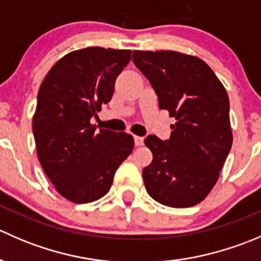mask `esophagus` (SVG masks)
<instances>
[{"instance_id":"esophagus-1","label":"esophagus","mask_w":261,"mask_h":261,"mask_svg":"<svg viewBox=\"0 0 261 261\" xmlns=\"http://www.w3.org/2000/svg\"><path fill=\"white\" fill-rule=\"evenodd\" d=\"M134 140H135L136 146H141L144 144V138H141V136H134Z\"/></svg>"}]
</instances>
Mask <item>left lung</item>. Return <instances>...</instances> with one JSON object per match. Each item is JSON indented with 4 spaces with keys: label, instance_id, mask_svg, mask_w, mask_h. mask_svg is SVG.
Wrapping results in <instances>:
<instances>
[{
    "label": "left lung",
    "instance_id": "8db88e82",
    "mask_svg": "<svg viewBox=\"0 0 261 261\" xmlns=\"http://www.w3.org/2000/svg\"><path fill=\"white\" fill-rule=\"evenodd\" d=\"M133 62L149 80L159 107L175 118L163 141L149 135L152 162L145 188L165 206L186 208L207 197L232 145L227 92L206 62L173 50H134Z\"/></svg>",
    "mask_w": 261,
    "mask_h": 261
}]
</instances>
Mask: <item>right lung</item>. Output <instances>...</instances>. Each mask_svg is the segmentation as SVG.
I'll return each mask as SVG.
<instances>
[{
  "label": "right lung",
  "mask_w": 261,
  "mask_h": 261,
  "mask_svg": "<svg viewBox=\"0 0 261 261\" xmlns=\"http://www.w3.org/2000/svg\"><path fill=\"white\" fill-rule=\"evenodd\" d=\"M130 59L131 50H74L53 65L39 88L33 117L36 152L46 177L68 201L102 198L133 151V135L97 131L91 123L111 101L116 78Z\"/></svg>",
  "instance_id": "add662e5"
}]
</instances>
